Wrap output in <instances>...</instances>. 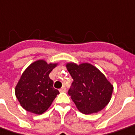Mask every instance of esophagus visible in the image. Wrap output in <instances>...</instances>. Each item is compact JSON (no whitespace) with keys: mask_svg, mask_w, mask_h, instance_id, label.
I'll return each mask as SVG.
<instances>
[{"mask_svg":"<svg viewBox=\"0 0 135 135\" xmlns=\"http://www.w3.org/2000/svg\"><path fill=\"white\" fill-rule=\"evenodd\" d=\"M60 91H61V92H62V91H66V86H64L62 87L60 89Z\"/></svg>","mask_w":135,"mask_h":135,"instance_id":"esophagus-1","label":"esophagus"}]
</instances>
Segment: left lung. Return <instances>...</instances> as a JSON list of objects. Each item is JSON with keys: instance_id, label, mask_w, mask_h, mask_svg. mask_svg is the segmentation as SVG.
<instances>
[{"instance_id": "1", "label": "left lung", "mask_w": 135, "mask_h": 135, "mask_svg": "<svg viewBox=\"0 0 135 135\" xmlns=\"http://www.w3.org/2000/svg\"><path fill=\"white\" fill-rule=\"evenodd\" d=\"M74 81L69 94L81 113L89 114L103 109L109 103L113 85L97 67L89 63L66 64Z\"/></svg>"}]
</instances>
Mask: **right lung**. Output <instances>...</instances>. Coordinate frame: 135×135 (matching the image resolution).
I'll return each mask as SVG.
<instances>
[{"label":"right lung","instance_id":"right-lung-1","mask_svg":"<svg viewBox=\"0 0 135 135\" xmlns=\"http://www.w3.org/2000/svg\"><path fill=\"white\" fill-rule=\"evenodd\" d=\"M57 65L58 62L48 64L40 59L32 63L23 72L15 93L26 111L42 114L52 105L59 91L54 89L53 80L49 75Z\"/></svg>","mask_w":135,"mask_h":135}]
</instances>
